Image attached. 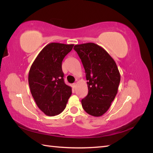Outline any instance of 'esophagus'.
<instances>
[{
    "instance_id": "esophagus-1",
    "label": "esophagus",
    "mask_w": 153,
    "mask_h": 153,
    "mask_svg": "<svg viewBox=\"0 0 153 153\" xmlns=\"http://www.w3.org/2000/svg\"><path fill=\"white\" fill-rule=\"evenodd\" d=\"M72 86H73V88H75L76 87V84H75V83H74V84H73Z\"/></svg>"
}]
</instances>
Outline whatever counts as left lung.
<instances>
[{
  "mask_svg": "<svg viewBox=\"0 0 153 153\" xmlns=\"http://www.w3.org/2000/svg\"><path fill=\"white\" fill-rule=\"evenodd\" d=\"M77 52L85 69L88 94L82 100V107L92 116L107 111L116 96L121 76L116 63L106 50L93 43L76 45Z\"/></svg>",
  "mask_w": 153,
  "mask_h": 153,
  "instance_id": "1",
  "label": "left lung"
}]
</instances>
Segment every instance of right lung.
I'll return each instance as SVG.
<instances>
[{"label": "right lung", "instance_id": "1", "mask_svg": "<svg viewBox=\"0 0 153 153\" xmlns=\"http://www.w3.org/2000/svg\"><path fill=\"white\" fill-rule=\"evenodd\" d=\"M74 45L51 43L41 51L30 67L29 84L36 105L48 116L66 108L71 87L64 81L62 62Z\"/></svg>", "mask_w": 153, "mask_h": 153}]
</instances>
